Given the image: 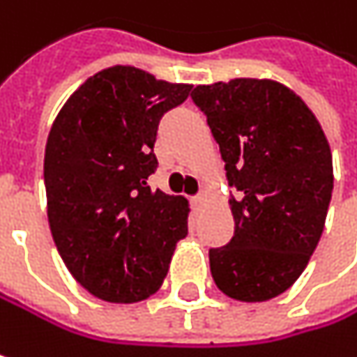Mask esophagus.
<instances>
[{
    "label": "esophagus",
    "instance_id": "esophagus-1",
    "mask_svg": "<svg viewBox=\"0 0 357 357\" xmlns=\"http://www.w3.org/2000/svg\"><path fill=\"white\" fill-rule=\"evenodd\" d=\"M205 201H207V192H199V195L192 199L195 207H201V205H205Z\"/></svg>",
    "mask_w": 357,
    "mask_h": 357
}]
</instances>
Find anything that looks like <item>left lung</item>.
<instances>
[{
  "instance_id": "left-lung-1",
  "label": "left lung",
  "mask_w": 357,
  "mask_h": 357,
  "mask_svg": "<svg viewBox=\"0 0 357 357\" xmlns=\"http://www.w3.org/2000/svg\"><path fill=\"white\" fill-rule=\"evenodd\" d=\"M195 105L219 144L236 221L234 238L209 250L217 289L270 301L307 268L333 191L331 148L307 103L272 79L199 85Z\"/></svg>"
}]
</instances>
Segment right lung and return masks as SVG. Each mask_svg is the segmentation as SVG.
<instances>
[{
	"instance_id": "1",
	"label": "right lung",
	"mask_w": 357,
	"mask_h": 357,
	"mask_svg": "<svg viewBox=\"0 0 357 357\" xmlns=\"http://www.w3.org/2000/svg\"><path fill=\"white\" fill-rule=\"evenodd\" d=\"M192 85L115 64L59 112L44 152L52 240L73 278L107 303H138L165 280L187 236L189 201L148 187L160 117Z\"/></svg>"
}]
</instances>
